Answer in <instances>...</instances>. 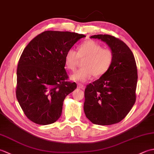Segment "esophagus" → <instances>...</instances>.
Segmentation results:
<instances>
[{
  "label": "esophagus",
  "mask_w": 154,
  "mask_h": 154,
  "mask_svg": "<svg viewBox=\"0 0 154 154\" xmlns=\"http://www.w3.org/2000/svg\"><path fill=\"white\" fill-rule=\"evenodd\" d=\"M77 87L79 88V89H83L84 88H85V86H84V85L82 84V83H78Z\"/></svg>",
  "instance_id": "34e87169"
}]
</instances>
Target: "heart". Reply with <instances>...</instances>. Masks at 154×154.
Masks as SVG:
<instances>
[{"mask_svg":"<svg viewBox=\"0 0 154 154\" xmlns=\"http://www.w3.org/2000/svg\"><path fill=\"white\" fill-rule=\"evenodd\" d=\"M85 59L83 67L71 75V79L85 82L94 75L100 77L109 70L114 61V52L110 48H103L99 42L93 40L83 42L77 47V52L69 49L65 55V67L74 71L77 67L79 59Z\"/></svg>","mask_w":154,"mask_h":154,"instance_id":"b5f03b06","label":"heart"}]
</instances>
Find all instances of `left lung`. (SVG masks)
Returning a JSON list of instances; mask_svg holds the SVG:
<instances>
[{"label": "left lung", "mask_w": 154, "mask_h": 154, "mask_svg": "<svg viewBox=\"0 0 154 154\" xmlns=\"http://www.w3.org/2000/svg\"><path fill=\"white\" fill-rule=\"evenodd\" d=\"M91 38L106 42L114 57L109 70L87 85L84 112L92 123L110 125L123 120L136 102V60L128 46L119 38L107 34L94 35Z\"/></svg>", "instance_id": "obj_1"}]
</instances>
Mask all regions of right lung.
<instances>
[{
	"mask_svg": "<svg viewBox=\"0 0 154 154\" xmlns=\"http://www.w3.org/2000/svg\"><path fill=\"white\" fill-rule=\"evenodd\" d=\"M84 37L75 32L45 31L24 48L16 71V95L32 122L47 125L61 115L65 97L77 88L67 81L65 55Z\"/></svg>",
	"mask_w": 154,
	"mask_h": 154,
	"instance_id": "right-lung-1",
	"label": "right lung"
}]
</instances>
